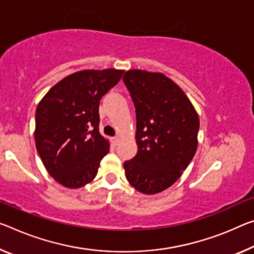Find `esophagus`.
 I'll list each match as a JSON object with an SVG mask.
<instances>
[{
    "mask_svg": "<svg viewBox=\"0 0 254 254\" xmlns=\"http://www.w3.org/2000/svg\"><path fill=\"white\" fill-rule=\"evenodd\" d=\"M119 140H120V138H119L118 135H116V136H113V138H112V142H113V144H115V146H116V144L119 143Z\"/></svg>",
    "mask_w": 254,
    "mask_h": 254,
    "instance_id": "esophagus-1",
    "label": "esophagus"
}]
</instances>
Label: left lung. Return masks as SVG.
Segmentation results:
<instances>
[{
  "instance_id": "left-lung-1",
  "label": "left lung",
  "mask_w": 254,
  "mask_h": 254,
  "mask_svg": "<svg viewBox=\"0 0 254 254\" xmlns=\"http://www.w3.org/2000/svg\"><path fill=\"white\" fill-rule=\"evenodd\" d=\"M136 116L135 157L124 163L132 187L156 194L174 184L198 147V113L173 80L158 72L127 71L123 76Z\"/></svg>"
}]
</instances>
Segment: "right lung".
<instances>
[{
  "mask_svg": "<svg viewBox=\"0 0 254 254\" xmlns=\"http://www.w3.org/2000/svg\"><path fill=\"white\" fill-rule=\"evenodd\" d=\"M123 70H82L48 90L36 110L35 142L52 178L79 189L97 175L110 143L99 133V100L121 80Z\"/></svg>",
  "mask_w": 254,
  "mask_h": 254,
  "instance_id": "obj_1",
  "label": "right lung"
}]
</instances>
